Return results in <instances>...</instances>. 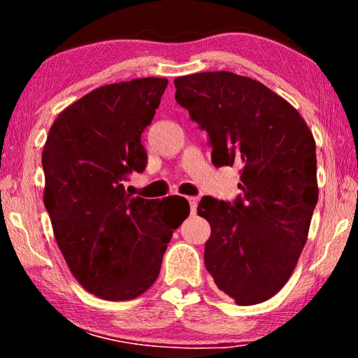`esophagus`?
Masks as SVG:
<instances>
[{
    "label": "esophagus",
    "mask_w": 358,
    "mask_h": 358,
    "mask_svg": "<svg viewBox=\"0 0 358 358\" xmlns=\"http://www.w3.org/2000/svg\"><path fill=\"white\" fill-rule=\"evenodd\" d=\"M187 202H189V207H191V215H196L199 199L197 197H187Z\"/></svg>",
    "instance_id": "obj_1"
}]
</instances>
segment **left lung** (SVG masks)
Returning <instances> with one entry per match:
<instances>
[{
	"label": "left lung",
	"mask_w": 358,
	"mask_h": 358,
	"mask_svg": "<svg viewBox=\"0 0 358 358\" xmlns=\"http://www.w3.org/2000/svg\"><path fill=\"white\" fill-rule=\"evenodd\" d=\"M175 99L208 132L216 167L240 164V196L202 197L210 222L205 266L241 306L268 300L287 282L316 208V142L300 113L264 83L232 72L175 78Z\"/></svg>",
	"instance_id": "8db88e82"
}]
</instances>
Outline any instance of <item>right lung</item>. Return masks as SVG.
<instances>
[{
  "mask_svg": "<svg viewBox=\"0 0 358 358\" xmlns=\"http://www.w3.org/2000/svg\"><path fill=\"white\" fill-rule=\"evenodd\" d=\"M167 78L106 85L58 115L42 151L44 205L72 275L106 300L151 287L173 230L189 203L132 197L124 181L147 167L142 132L155 118Z\"/></svg>",
  "mask_w": 358,
  "mask_h": 358,
  "instance_id": "1",
  "label": "right lung"
}]
</instances>
